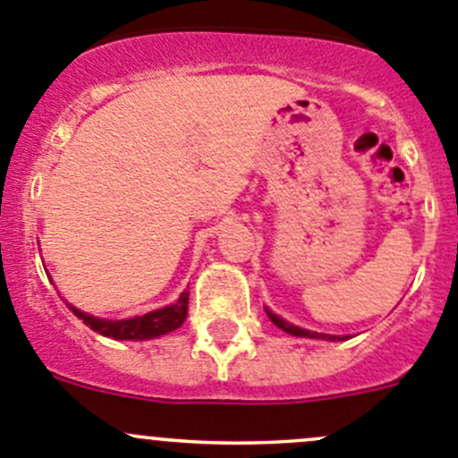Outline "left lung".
Here are the masks:
<instances>
[{
	"label": "left lung",
	"mask_w": 458,
	"mask_h": 458,
	"mask_svg": "<svg viewBox=\"0 0 458 458\" xmlns=\"http://www.w3.org/2000/svg\"><path fill=\"white\" fill-rule=\"evenodd\" d=\"M268 314V318L273 320V326H277L280 327V330H284V332H289V335H293V336H310V339H339V336H330V335H318V332H310V330H302V327H296V326H292V323H287V320L284 318H280V316H276V314H271V311H267Z\"/></svg>",
	"instance_id": "1"
}]
</instances>
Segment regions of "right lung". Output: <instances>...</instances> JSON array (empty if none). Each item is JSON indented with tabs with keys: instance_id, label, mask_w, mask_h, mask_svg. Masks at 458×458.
<instances>
[{
	"instance_id": "1",
	"label": "right lung",
	"mask_w": 458,
	"mask_h": 458,
	"mask_svg": "<svg viewBox=\"0 0 458 458\" xmlns=\"http://www.w3.org/2000/svg\"><path fill=\"white\" fill-rule=\"evenodd\" d=\"M187 302H190V292H182L174 305L162 307V310L148 311L144 316H135V318L126 320H104L94 318V316L85 314V311L76 310L70 305V310L83 320L89 330L99 332V335L110 336V339L119 341H144L156 339V336L169 335V332L178 330L187 318Z\"/></svg>"
}]
</instances>
